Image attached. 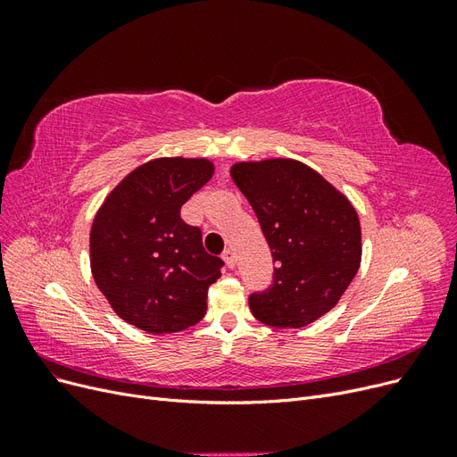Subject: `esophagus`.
Returning <instances> with one entry per match:
<instances>
[{"label": "esophagus", "mask_w": 457, "mask_h": 457, "mask_svg": "<svg viewBox=\"0 0 457 457\" xmlns=\"http://www.w3.org/2000/svg\"><path fill=\"white\" fill-rule=\"evenodd\" d=\"M223 259H225L228 269H234V265H237V255H234V250H230V247L223 252Z\"/></svg>", "instance_id": "esophagus-1"}]
</instances>
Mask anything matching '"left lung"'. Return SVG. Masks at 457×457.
Returning a JSON list of instances; mask_svg holds the SVG:
<instances>
[{
  "mask_svg": "<svg viewBox=\"0 0 457 457\" xmlns=\"http://www.w3.org/2000/svg\"><path fill=\"white\" fill-rule=\"evenodd\" d=\"M270 247L274 272L250 295L259 322L303 328L337 305L361 267V220L351 202L309 165L276 158L232 165Z\"/></svg>",
  "mask_w": 457,
  "mask_h": 457,
  "instance_id": "left-lung-1",
  "label": "left lung"
}]
</instances>
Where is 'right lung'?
Here are the masks:
<instances>
[{"label": "right lung", "mask_w": 457, "mask_h": 457, "mask_svg": "<svg viewBox=\"0 0 457 457\" xmlns=\"http://www.w3.org/2000/svg\"><path fill=\"white\" fill-rule=\"evenodd\" d=\"M213 175L204 158H160L110 192L91 227L96 287L123 320L148 334L200 322L207 287L223 259L204 250L202 230L181 219L183 204Z\"/></svg>", "instance_id": "1"}]
</instances>
